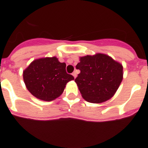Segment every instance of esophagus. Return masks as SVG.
Masks as SVG:
<instances>
[{"instance_id":"obj_1","label":"esophagus","mask_w":148,"mask_h":148,"mask_svg":"<svg viewBox=\"0 0 148 148\" xmlns=\"http://www.w3.org/2000/svg\"><path fill=\"white\" fill-rule=\"evenodd\" d=\"M72 75H73L74 78H75V77H77V72L76 71L73 72V74H72Z\"/></svg>"}]
</instances>
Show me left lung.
Instances as JSON below:
<instances>
[{
    "instance_id": "obj_1",
    "label": "left lung",
    "mask_w": 148,
    "mask_h": 148,
    "mask_svg": "<svg viewBox=\"0 0 148 148\" xmlns=\"http://www.w3.org/2000/svg\"><path fill=\"white\" fill-rule=\"evenodd\" d=\"M81 71L74 81L82 97L90 103H102L114 95L123 79V67L103 53L80 59Z\"/></svg>"
}]
</instances>
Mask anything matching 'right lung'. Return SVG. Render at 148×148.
Returning <instances> with one entry per match:
<instances>
[{
	"mask_svg": "<svg viewBox=\"0 0 148 148\" xmlns=\"http://www.w3.org/2000/svg\"><path fill=\"white\" fill-rule=\"evenodd\" d=\"M23 77L27 90L46 101L59 97L67 82L74 79L66 71V64L59 62L55 57L34 60L24 71Z\"/></svg>",
	"mask_w": 148,
	"mask_h": 148,
	"instance_id": "obj_1",
	"label": "right lung"
}]
</instances>
